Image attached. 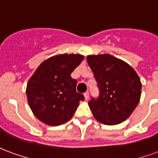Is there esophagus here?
<instances>
[{"instance_id":"esophagus-1","label":"esophagus","mask_w":158,"mask_h":158,"mask_svg":"<svg viewBox=\"0 0 158 158\" xmlns=\"http://www.w3.org/2000/svg\"><path fill=\"white\" fill-rule=\"evenodd\" d=\"M84 95H85V100H89V93H88V92L85 93V94H84Z\"/></svg>"}]
</instances>
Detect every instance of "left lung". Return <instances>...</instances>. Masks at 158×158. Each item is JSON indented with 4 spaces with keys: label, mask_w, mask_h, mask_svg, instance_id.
Listing matches in <instances>:
<instances>
[{
    "label": "left lung",
    "mask_w": 158,
    "mask_h": 158,
    "mask_svg": "<svg viewBox=\"0 0 158 158\" xmlns=\"http://www.w3.org/2000/svg\"><path fill=\"white\" fill-rule=\"evenodd\" d=\"M100 94L91 98L89 106L94 118L108 126L126 121L141 98L139 76L126 62L110 54L87 56Z\"/></svg>",
    "instance_id": "obj_1"
}]
</instances>
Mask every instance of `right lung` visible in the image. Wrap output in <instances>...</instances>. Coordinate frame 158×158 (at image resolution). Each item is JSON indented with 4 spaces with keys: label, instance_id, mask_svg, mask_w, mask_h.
<instances>
[{
    "label": "right lung",
    "instance_id": "obj_1",
    "mask_svg": "<svg viewBox=\"0 0 158 158\" xmlns=\"http://www.w3.org/2000/svg\"><path fill=\"white\" fill-rule=\"evenodd\" d=\"M80 54H59L43 62L28 80L27 97L31 111L42 122L59 126L73 117L79 101L85 100L76 92L77 80L71 73L81 64Z\"/></svg>",
    "mask_w": 158,
    "mask_h": 158
}]
</instances>
